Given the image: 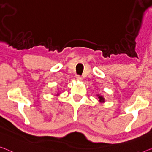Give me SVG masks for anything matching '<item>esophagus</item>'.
Wrapping results in <instances>:
<instances>
[{
    "mask_svg": "<svg viewBox=\"0 0 152 152\" xmlns=\"http://www.w3.org/2000/svg\"><path fill=\"white\" fill-rule=\"evenodd\" d=\"M76 79L78 80H79V81H81V80H83V78H82V76H81L78 75V76H77V77H76Z\"/></svg>",
    "mask_w": 152,
    "mask_h": 152,
    "instance_id": "esophagus-1",
    "label": "esophagus"
}]
</instances>
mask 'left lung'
<instances>
[{
  "label": "left lung",
  "mask_w": 152,
  "mask_h": 152,
  "mask_svg": "<svg viewBox=\"0 0 152 152\" xmlns=\"http://www.w3.org/2000/svg\"><path fill=\"white\" fill-rule=\"evenodd\" d=\"M98 98H99V101H100V102H104V99L103 98V97H102V96H99Z\"/></svg>",
  "instance_id": "obj_1"
}]
</instances>
